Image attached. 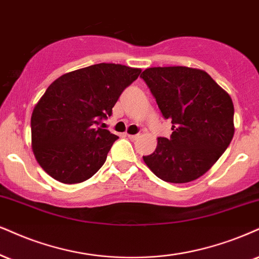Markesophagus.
<instances>
[{
	"label": "esophagus",
	"mask_w": 259,
	"mask_h": 259,
	"mask_svg": "<svg viewBox=\"0 0 259 259\" xmlns=\"http://www.w3.org/2000/svg\"><path fill=\"white\" fill-rule=\"evenodd\" d=\"M127 137H128L131 140H136L139 138V135H127Z\"/></svg>",
	"instance_id": "1"
}]
</instances>
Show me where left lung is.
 <instances>
[{
	"mask_svg": "<svg viewBox=\"0 0 259 259\" xmlns=\"http://www.w3.org/2000/svg\"><path fill=\"white\" fill-rule=\"evenodd\" d=\"M146 82L164 119L171 120L170 138H158L151 155L143 156L161 180L190 183L205 174L234 136V105L227 92L202 69L152 67Z\"/></svg>",
	"mask_w": 259,
	"mask_h": 259,
	"instance_id": "left-lung-1",
	"label": "left lung"
}]
</instances>
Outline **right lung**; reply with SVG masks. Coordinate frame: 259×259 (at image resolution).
I'll list each match as a JSON object with an SVG mask.
<instances>
[{
	"label": "right lung",
	"mask_w": 259,
	"mask_h": 259,
	"mask_svg": "<svg viewBox=\"0 0 259 259\" xmlns=\"http://www.w3.org/2000/svg\"><path fill=\"white\" fill-rule=\"evenodd\" d=\"M142 69L98 63L66 73L50 84L31 116L32 151L47 174L78 184L100 170L119 137L96 127Z\"/></svg>",
	"instance_id": "obj_1"
}]
</instances>
